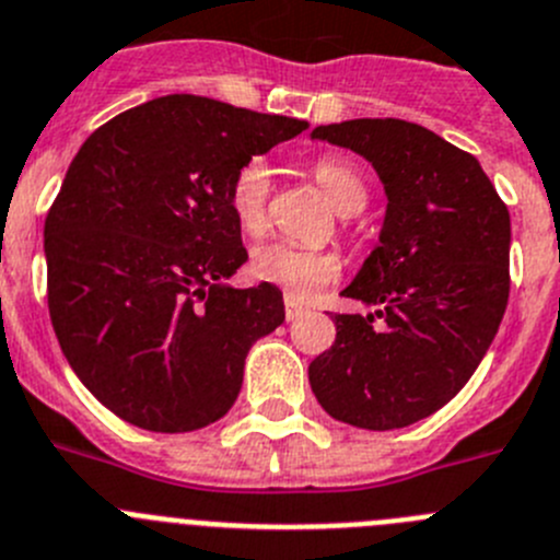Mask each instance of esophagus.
Wrapping results in <instances>:
<instances>
[{
  "mask_svg": "<svg viewBox=\"0 0 560 560\" xmlns=\"http://www.w3.org/2000/svg\"><path fill=\"white\" fill-rule=\"evenodd\" d=\"M284 315H287V320H295V317L304 315V304H298L295 298L287 295L284 298Z\"/></svg>",
  "mask_w": 560,
  "mask_h": 560,
  "instance_id": "34e87169",
  "label": "esophagus"
}]
</instances>
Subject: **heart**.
<instances>
[{"label":"heart","mask_w":560,"mask_h":560,"mask_svg":"<svg viewBox=\"0 0 560 560\" xmlns=\"http://www.w3.org/2000/svg\"><path fill=\"white\" fill-rule=\"evenodd\" d=\"M315 179L334 209L342 215H353L368 203V185L362 174L345 160H337V156L317 160ZM270 182H273L270 165L259 156L245 162L234 174L232 187H229V207L245 234H262L268 226ZM339 270H342V262L331 250L304 248L287 240L262 243L250 250V273L268 284L281 287L292 298H310L323 284L337 279Z\"/></svg>","instance_id":"heart-1"}]
</instances>
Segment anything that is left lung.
<instances>
[{
  "instance_id": "left-lung-1",
  "label": "left lung",
  "mask_w": 560,
  "mask_h": 560,
  "mask_svg": "<svg viewBox=\"0 0 560 560\" xmlns=\"http://www.w3.org/2000/svg\"><path fill=\"white\" fill-rule=\"evenodd\" d=\"M312 140L364 156L386 196L378 245L342 290L375 312L334 315L337 339L310 364L312 392L364 431L415 425L456 398L498 334L509 209L472 154L420 124L357 118L312 129Z\"/></svg>"
}]
</instances>
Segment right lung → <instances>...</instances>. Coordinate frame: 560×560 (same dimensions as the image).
Returning <instances> with one entry per match:
<instances>
[{"instance_id": "right-lung-1", "label": "right lung", "mask_w": 560, "mask_h": 560, "mask_svg": "<svg viewBox=\"0 0 560 560\" xmlns=\"http://www.w3.org/2000/svg\"><path fill=\"white\" fill-rule=\"evenodd\" d=\"M304 129L174 93L115 115L77 151L44 226L49 315L62 357L113 415L185 433L232 409L284 298L268 281L226 284L248 262L229 187Z\"/></svg>"}]
</instances>
